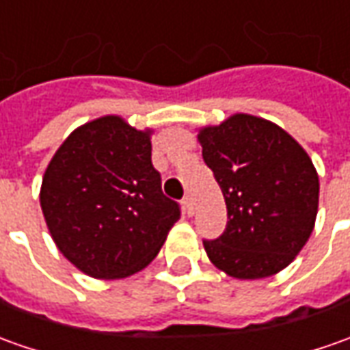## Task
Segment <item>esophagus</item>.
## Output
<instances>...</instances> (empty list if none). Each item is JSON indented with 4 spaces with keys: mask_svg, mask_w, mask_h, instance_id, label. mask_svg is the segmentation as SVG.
I'll return each mask as SVG.
<instances>
[{
    "mask_svg": "<svg viewBox=\"0 0 350 350\" xmlns=\"http://www.w3.org/2000/svg\"><path fill=\"white\" fill-rule=\"evenodd\" d=\"M182 203H184L185 213H187L189 216L193 215V199H191L189 195H187V197H184V201H182Z\"/></svg>",
    "mask_w": 350,
    "mask_h": 350,
    "instance_id": "34e87169",
    "label": "esophagus"
}]
</instances>
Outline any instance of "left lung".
<instances>
[{"mask_svg": "<svg viewBox=\"0 0 350 350\" xmlns=\"http://www.w3.org/2000/svg\"><path fill=\"white\" fill-rule=\"evenodd\" d=\"M199 142L228 208L224 232L203 239L211 262L239 280L284 270L314 228L320 184L310 157L280 126L251 115L201 130Z\"/></svg>", "mask_w": 350, "mask_h": 350, "instance_id": "8db88e82", "label": "left lung"}]
</instances>
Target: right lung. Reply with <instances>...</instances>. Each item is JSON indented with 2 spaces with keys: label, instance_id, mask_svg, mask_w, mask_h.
I'll list each match as a JSON object with an SVG mask.
<instances>
[{
  "label": "right lung",
  "instance_id": "obj_1",
  "mask_svg": "<svg viewBox=\"0 0 350 350\" xmlns=\"http://www.w3.org/2000/svg\"><path fill=\"white\" fill-rule=\"evenodd\" d=\"M40 203L59 251L101 280L145 268L182 213L163 193L149 132L118 116L97 118L66 137L45 170Z\"/></svg>",
  "mask_w": 350,
  "mask_h": 350
}]
</instances>
